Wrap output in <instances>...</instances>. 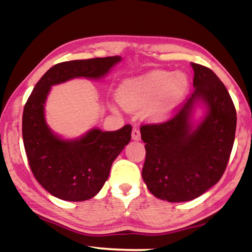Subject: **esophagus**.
<instances>
[{
	"instance_id": "obj_1",
	"label": "esophagus",
	"mask_w": 252,
	"mask_h": 252,
	"mask_svg": "<svg viewBox=\"0 0 252 252\" xmlns=\"http://www.w3.org/2000/svg\"><path fill=\"white\" fill-rule=\"evenodd\" d=\"M132 140L134 141H140L141 140V133L139 128H136V127H134L133 130H132Z\"/></svg>"
}]
</instances>
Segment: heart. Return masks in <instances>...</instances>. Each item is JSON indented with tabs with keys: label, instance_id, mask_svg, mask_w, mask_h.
<instances>
[{
	"label": "heart",
	"instance_id": "obj_1",
	"mask_svg": "<svg viewBox=\"0 0 252 252\" xmlns=\"http://www.w3.org/2000/svg\"><path fill=\"white\" fill-rule=\"evenodd\" d=\"M190 80L185 72L154 70L122 81L116 98L126 111L144 108V116L154 123L171 119L185 101Z\"/></svg>",
	"mask_w": 252,
	"mask_h": 252
}]
</instances>
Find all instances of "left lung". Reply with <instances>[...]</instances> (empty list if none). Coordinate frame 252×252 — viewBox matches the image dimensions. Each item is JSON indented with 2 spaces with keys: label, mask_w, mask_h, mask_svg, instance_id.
I'll use <instances>...</instances> for the list:
<instances>
[{
  "label": "left lung",
  "mask_w": 252,
  "mask_h": 252,
  "mask_svg": "<svg viewBox=\"0 0 252 252\" xmlns=\"http://www.w3.org/2000/svg\"><path fill=\"white\" fill-rule=\"evenodd\" d=\"M191 66L195 91L180 111L140 128L144 184L155 197L172 203L197 198L220 180L235 139L236 111L225 85L210 68ZM198 107L203 116L195 120Z\"/></svg>",
  "instance_id": "8db88e82"
}]
</instances>
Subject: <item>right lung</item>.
I'll return each mask as SVG.
<instances>
[{"label":"right lung","mask_w":252,"mask_h":252,"mask_svg":"<svg viewBox=\"0 0 252 252\" xmlns=\"http://www.w3.org/2000/svg\"><path fill=\"white\" fill-rule=\"evenodd\" d=\"M120 56L63 62L50 67L33 88L23 113V141L37 182L55 197L70 202L91 199L108 180L112 163L129 143L132 126L115 132L93 127L64 139L46 120V103L53 86L73 79L102 80L122 62Z\"/></svg>","instance_id":"obj_1"}]
</instances>
